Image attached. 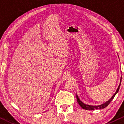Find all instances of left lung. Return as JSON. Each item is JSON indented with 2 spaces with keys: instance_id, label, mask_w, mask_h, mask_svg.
Instances as JSON below:
<instances>
[{
  "instance_id": "obj_1",
  "label": "left lung",
  "mask_w": 124,
  "mask_h": 124,
  "mask_svg": "<svg viewBox=\"0 0 124 124\" xmlns=\"http://www.w3.org/2000/svg\"><path fill=\"white\" fill-rule=\"evenodd\" d=\"M121 80H120V83H121ZM120 85H121V84H120L119 86H118L117 89V90L116 91V93H115V94L113 95L112 96V98H111V99H110L109 101H106V102H105L104 103H103V104H102L99 105V106H90V105L85 104L80 101V99H79V98H78V96L77 94L76 95V98H77V101H78V104H79V106H80L81 107L83 108V109H86V110H89V111L90 110H94L95 109H102V108H104L109 105V103H111V101H112L113 98L115 97V96L116 95V94L118 93V91L120 89Z\"/></svg>"
}]
</instances>
